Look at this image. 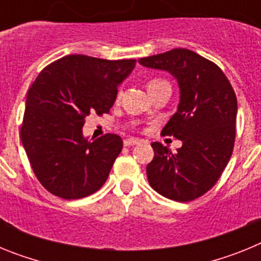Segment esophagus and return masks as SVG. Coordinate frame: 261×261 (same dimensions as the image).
Listing matches in <instances>:
<instances>
[{
  "instance_id": "esophagus-1",
  "label": "esophagus",
  "mask_w": 261,
  "mask_h": 261,
  "mask_svg": "<svg viewBox=\"0 0 261 261\" xmlns=\"http://www.w3.org/2000/svg\"><path fill=\"white\" fill-rule=\"evenodd\" d=\"M137 144H140V140H138V138L130 137L124 140V145H125V146H133V145H137Z\"/></svg>"
}]
</instances>
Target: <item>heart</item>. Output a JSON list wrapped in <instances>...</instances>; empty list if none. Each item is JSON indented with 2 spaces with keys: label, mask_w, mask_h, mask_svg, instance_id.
<instances>
[{
  "label": "heart",
  "mask_w": 261,
  "mask_h": 261,
  "mask_svg": "<svg viewBox=\"0 0 261 261\" xmlns=\"http://www.w3.org/2000/svg\"><path fill=\"white\" fill-rule=\"evenodd\" d=\"M162 84H167L165 80H162V78H153V80L149 81V84H147V90L151 89V87L154 86H158V85H162ZM116 100H119V94L116 95Z\"/></svg>",
  "instance_id": "obj_1"
}]
</instances>
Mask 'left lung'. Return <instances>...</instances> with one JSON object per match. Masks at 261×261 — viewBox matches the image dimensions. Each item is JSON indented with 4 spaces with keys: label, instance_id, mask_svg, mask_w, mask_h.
I'll list each match as a JSON object with an SVG mask.
<instances>
[{
    "label": "left lung",
    "instance_id": "1",
    "mask_svg": "<svg viewBox=\"0 0 261 261\" xmlns=\"http://www.w3.org/2000/svg\"><path fill=\"white\" fill-rule=\"evenodd\" d=\"M138 62L170 71L180 87L179 107L162 133L181 140L183 146L172 153L159 142L151 144L149 184L175 201L199 199L218 181L232 154L238 111L234 89L220 66L186 48Z\"/></svg>",
    "mask_w": 261,
    "mask_h": 261
}]
</instances>
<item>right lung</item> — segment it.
<instances>
[{"label": "right lung", "mask_w": 261, "mask_h": 261, "mask_svg": "<svg viewBox=\"0 0 261 261\" xmlns=\"http://www.w3.org/2000/svg\"><path fill=\"white\" fill-rule=\"evenodd\" d=\"M136 60L69 55L39 73L29 89L20 138L32 171L48 192L65 200L93 195L107 180L123 140L107 133L89 141L90 114L110 112L117 86Z\"/></svg>", "instance_id": "add662e5"}]
</instances>
